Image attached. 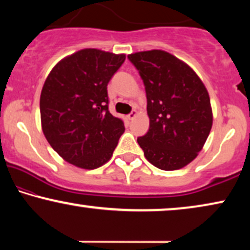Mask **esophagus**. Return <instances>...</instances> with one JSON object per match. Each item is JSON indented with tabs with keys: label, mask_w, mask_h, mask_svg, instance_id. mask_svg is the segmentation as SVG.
Listing matches in <instances>:
<instances>
[{
	"label": "esophagus",
	"mask_w": 250,
	"mask_h": 250,
	"mask_svg": "<svg viewBox=\"0 0 250 250\" xmlns=\"http://www.w3.org/2000/svg\"><path fill=\"white\" fill-rule=\"evenodd\" d=\"M138 115V112H136V110H133L132 112H129V114L127 115V118L129 119V121H132V119H134L135 116Z\"/></svg>",
	"instance_id": "1"
}]
</instances>
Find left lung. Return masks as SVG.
Segmentation results:
<instances>
[{"mask_svg": "<svg viewBox=\"0 0 250 250\" xmlns=\"http://www.w3.org/2000/svg\"><path fill=\"white\" fill-rule=\"evenodd\" d=\"M127 58L145 84L150 119L149 131L138 143L157 168H182L203 149L213 125L206 87L192 68L166 51H143Z\"/></svg>", "mask_w": 250, "mask_h": 250, "instance_id": "1", "label": "left lung"}]
</instances>
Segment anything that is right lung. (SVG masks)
<instances>
[{
    "instance_id": "right-lung-1",
    "label": "right lung",
    "mask_w": 250,
    "mask_h": 250,
    "mask_svg": "<svg viewBox=\"0 0 250 250\" xmlns=\"http://www.w3.org/2000/svg\"><path fill=\"white\" fill-rule=\"evenodd\" d=\"M125 54L77 51L50 71L40 99L44 135L58 155L84 169L111 158L124 123L108 109L107 85Z\"/></svg>"
}]
</instances>
